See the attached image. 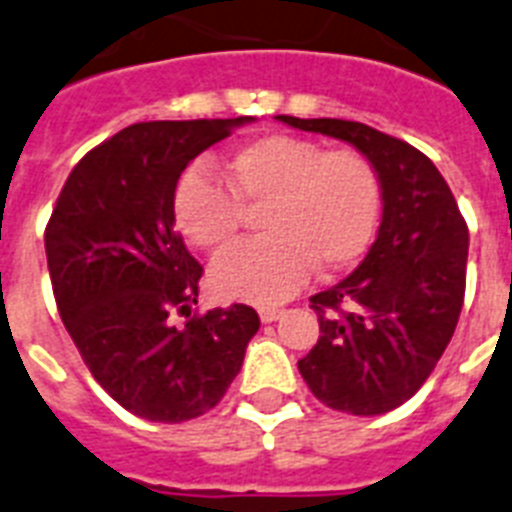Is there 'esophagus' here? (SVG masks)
<instances>
[{"label":"esophagus","instance_id":"1","mask_svg":"<svg viewBox=\"0 0 512 512\" xmlns=\"http://www.w3.org/2000/svg\"><path fill=\"white\" fill-rule=\"evenodd\" d=\"M281 318V310L278 307H260V321L263 323H273Z\"/></svg>","mask_w":512,"mask_h":512}]
</instances>
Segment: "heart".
I'll list each match as a JSON object with an SVG mask.
<instances>
[{
  "mask_svg": "<svg viewBox=\"0 0 512 512\" xmlns=\"http://www.w3.org/2000/svg\"><path fill=\"white\" fill-rule=\"evenodd\" d=\"M226 186L189 170L173 189L176 228L199 249H223L260 211L265 236L228 249L210 265V286L223 299L284 302L310 270L350 268L373 239L381 184L373 162L350 147L268 134L249 141L223 165Z\"/></svg>",
  "mask_w": 512,
  "mask_h": 512,
  "instance_id": "heart-1",
  "label": "heart"
}]
</instances>
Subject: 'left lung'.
Listing matches in <instances>:
<instances>
[{"label": "left lung", "instance_id": "1", "mask_svg": "<svg viewBox=\"0 0 512 512\" xmlns=\"http://www.w3.org/2000/svg\"><path fill=\"white\" fill-rule=\"evenodd\" d=\"M276 118L347 141L378 173L376 242L350 276L310 297L321 336L297 368L331 410L389 413L421 389L455 334L468 226L434 162L402 139L355 120Z\"/></svg>", "mask_w": 512, "mask_h": 512}]
</instances>
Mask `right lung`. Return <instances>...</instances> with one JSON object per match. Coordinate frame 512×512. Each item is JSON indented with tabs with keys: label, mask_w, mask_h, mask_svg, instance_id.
Returning a JSON list of instances; mask_svg holds the SVG:
<instances>
[{
	"label": "right lung",
	"mask_w": 512,
	"mask_h": 512,
	"mask_svg": "<svg viewBox=\"0 0 512 512\" xmlns=\"http://www.w3.org/2000/svg\"><path fill=\"white\" fill-rule=\"evenodd\" d=\"M252 118L149 120L81 157L47 223L60 318L97 384L157 423L213 410L242 371L260 318L231 305L176 328L197 305L202 265L173 220V189L199 152Z\"/></svg>",
	"instance_id": "obj_1"
}]
</instances>
